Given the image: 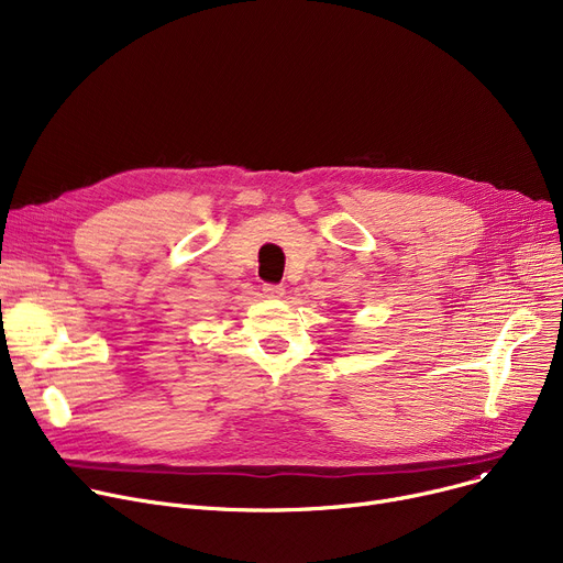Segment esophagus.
Returning <instances> with one entry per match:
<instances>
[{"mask_svg": "<svg viewBox=\"0 0 563 563\" xmlns=\"http://www.w3.org/2000/svg\"><path fill=\"white\" fill-rule=\"evenodd\" d=\"M262 294L266 299H283L285 297V287L283 285H264Z\"/></svg>", "mask_w": 563, "mask_h": 563, "instance_id": "1", "label": "esophagus"}]
</instances>
